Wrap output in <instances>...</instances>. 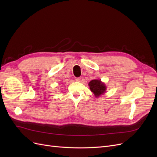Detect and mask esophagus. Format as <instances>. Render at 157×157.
Instances as JSON below:
<instances>
[{
    "instance_id": "esophagus-1",
    "label": "esophagus",
    "mask_w": 157,
    "mask_h": 157,
    "mask_svg": "<svg viewBox=\"0 0 157 157\" xmlns=\"http://www.w3.org/2000/svg\"><path fill=\"white\" fill-rule=\"evenodd\" d=\"M75 81H77V82H80V81H81V78L77 77V78H75Z\"/></svg>"
}]
</instances>
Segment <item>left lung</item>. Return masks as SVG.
Returning <instances> with one entry per match:
<instances>
[{"mask_svg":"<svg viewBox=\"0 0 157 157\" xmlns=\"http://www.w3.org/2000/svg\"><path fill=\"white\" fill-rule=\"evenodd\" d=\"M90 89L94 93L95 96L98 98L106 91L105 84L101 81V80L95 79L90 81L88 84Z\"/></svg>","mask_w":157,"mask_h":157,"instance_id":"left-lung-1","label":"left lung"}]
</instances>
